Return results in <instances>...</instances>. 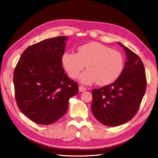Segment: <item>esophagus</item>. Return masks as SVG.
<instances>
[{
  "label": "esophagus",
  "mask_w": 158,
  "mask_h": 158,
  "mask_svg": "<svg viewBox=\"0 0 158 158\" xmlns=\"http://www.w3.org/2000/svg\"><path fill=\"white\" fill-rule=\"evenodd\" d=\"M79 92H82L85 91L86 88H85V87H83V86H82V85H79Z\"/></svg>",
  "instance_id": "obj_1"
}]
</instances>
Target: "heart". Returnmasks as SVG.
<instances>
[{
    "label": "heart",
    "instance_id": "1",
    "mask_svg": "<svg viewBox=\"0 0 158 158\" xmlns=\"http://www.w3.org/2000/svg\"><path fill=\"white\" fill-rule=\"evenodd\" d=\"M62 62L70 78L77 79L80 73L88 69L81 76V81L91 84L96 81L106 85L117 80L123 69L122 53L98 42H91L77 48V53L65 52Z\"/></svg>",
    "mask_w": 158,
    "mask_h": 158
}]
</instances>
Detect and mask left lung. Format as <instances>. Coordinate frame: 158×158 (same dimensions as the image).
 Returning <instances> with one entry per match:
<instances>
[{
    "label": "left lung",
    "instance_id": "1",
    "mask_svg": "<svg viewBox=\"0 0 158 158\" xmlns=\"http://www.w3.org/2000/svg\"><path fill=\"white\" fill-rule=\"evenodd\" d=\"M127 56L123 71L116 81L92 90V110L105 126H117L132 119L146 91L145 67L139 56L120 43Z\"/></svg>",
    "mask_w": 158,
    "mask_h": 158
}]
</instances>
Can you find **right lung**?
I'll use <instances>...</instances> for the list:
<instances>
[{"label": "right lung", "instance_id": "1", "mask_svg": "<svg viewBox=\"0 0 158 158\" xmlns=\"http://www.w3.org/2000/svg\"><path fill=\"white\" fill-rule=\"evenodd\" d=\"M68 38L45 39L22 53L13 73L15 96L21 112L36 123L49 125L66 113L78 84L66 75L62 57Z\"/></svg>", "mask_w": 158, "mask_h": 158}]
</instances>
